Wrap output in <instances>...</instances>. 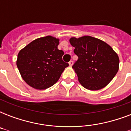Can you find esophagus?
<instances>
[{"label":"esophagus","instance_id":"1","mask_svg":"<svg viewBox=\"0 0 131 131\" xmlns=\"http://www.w3.org/2000/svg\"><path fill=\"white\" fill-rule=\"evenodd\" d=\"M73 60H71V61H69V64L70 67H72V65H73Z\"/></svg>","mask_w":131,"mask_h":131}]
</instances>
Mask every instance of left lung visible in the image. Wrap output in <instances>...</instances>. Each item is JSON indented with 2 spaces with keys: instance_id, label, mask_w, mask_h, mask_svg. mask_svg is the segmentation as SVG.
Here are the masks:
<instances>
[{
  "instance_id": "1",
  "label": "left lung",
  "mask_w": 131,
  "mask_h": 131,
  "mask_svg": "<svg viewBox=\"0 0 131 131\" xmlns=\"http://www.w3.org/2000/svg\"><path fill=\"white\" fill-rule=\"evenodd\" d=\"M69 41L78 56L72 67L80 84L90 90L105 87L118 71V54L105 42L90 36L72 37Z\"/></svg>"
}]
</instances>
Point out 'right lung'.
<instances>
[{
	"label": "right lung",
	"mask_w": 131,
	"mask_h": 131,
	"mask_svg": "<svg viewBox=\"0 0 131 131\" xmlns=\"http://www.w3.org/2000/svg\"><path fill=\"white\" fill-rule=\"evenodd\" d=\"M58 39L47 36L34 40L19 51L17 67L30 86L37 90L51 87L69 66L62 60L64 51L58 49Z\"/></svg>",
	"instance_id": "right-lung-1"
}]
</instances>
